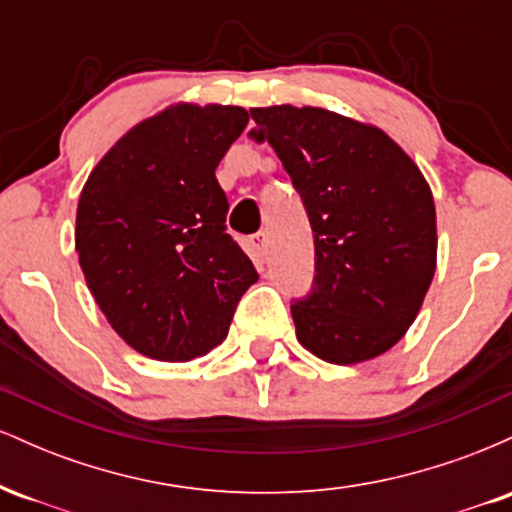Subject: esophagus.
<instances>
[{
	"label": "esophagus",
	"mask_w": 512,
	"mask_h": 512,
	"mask_svg": "<svg viewBox=\"0 0 512 512\" xmlns=\"http://www.w3.org/2000/svg\"><path fill=\"white\" fill-rule=\"evenodd\" d=\"M248 245L250 255L255 257L257 262H264V257H267V236H264V233H255V236H250Z\"/></svg>",
	"instance_id": "34e87169"
}]
</instances>
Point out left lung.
<instances>
[{
    "label": "left lung",
    "mask_w": 512,
    "mask_h": 512,
    "mask_svg": "<svg viewBox=\"0 0 512 512\" xmlns=\"http://www.w3.org/2000/svg\"><path fill=\"white\" fill-rule=\"evenodd\" d=\"M252 137L291 175L315 233V284L291 305L310 354L354 366L407 334L436 274V204L380 127L313 105L250 108Z\"/></svg>",
    "instance_id": "1"
}]
</instances>
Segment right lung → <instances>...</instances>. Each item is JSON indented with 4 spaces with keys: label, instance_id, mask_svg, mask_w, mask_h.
<instances>
[{
    "label": "right lung",
    "instance_id": "right-lung-1",
    "mask_svg": "<svg viewBox=\"0 0 512 512\" xmlns=\"http://www.w3.org/2000/svg\"><path fill=\"white\" fill-rule=\"evenodd\" d=\"M248 120L238 105H168L122 134L81 190L74 243L86 286L142 356H204L257 281L226 233L228 199L216 180Z\"/></svg>",
    "mask_w": 512,
    "mask_h": 512
}]
</instances>
